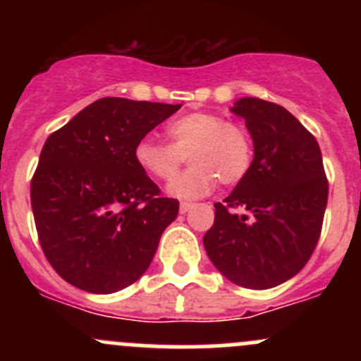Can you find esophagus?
<instances>
[{
    "instance_id": "esophagus-1",
    "label": "esophagus",
    "mask_w": 361,
    "mask_h": 361,
    "mask_svg": "<svg viewBox=\"0 0 361 361\" xmlns=\"http://www.w3.org/2000/svg\"><path fill=\"white\" fill-rule=\"evenodd\" d=\"M192 207H194V204H192V202H181V204H180V213H181V214L188 213V211H190Z\"/></svg>"
}]
</instances>
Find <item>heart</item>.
Instances as JSON below:
<instances>
[{"mask_svg":"<svg viewBox=\"0 0 361 361\" xmlns=\"http://www.w3.org/2000/svg\"><path fill=\"white\" fill-rule=\"evenodd\" d=\"M169 143L143 137L134 148L137 166L157 180H170L185 157L191 166L167 185L169 195L197 199L221 185L239 183L253 157L250 134L239 123L214 113L195 111L173 120L166 129Z\"/></svg>","mask_w":361,"mask_h":361,"instance_id":"heart-1","label":"heart"}]
</instances>
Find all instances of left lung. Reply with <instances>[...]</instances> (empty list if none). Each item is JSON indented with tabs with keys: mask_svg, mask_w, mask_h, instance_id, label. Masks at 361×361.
Wrapping results in <instances>:
<instances>
[{
	"mask_svg": "<svg viewBox=\"0 0 361 361\" xmlns=\"http://www.w3.org/2000/svg\"><path fill=\"white\" fill-rule=\"evenodd\" d=\"M232 113L245 118L255 157L231 195L214 204L204 248L228 281L272 288L293 278L318 245L329 201L322 150L279 104L241 97Z\"/></svg>",
	"mask_w": 361,
	"mask_h": 361,
	"instance_id": "1",
	"label": "left lung"
}]
</instances>
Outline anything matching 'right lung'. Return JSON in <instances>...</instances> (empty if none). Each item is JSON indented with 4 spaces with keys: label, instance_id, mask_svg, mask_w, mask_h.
Returning <instances> with one entry per match:
<instances>
[{
    "label": "right lung",
    "instance_id": "obj_1",
    "mask_svg": "<svg viewBox=\"0 0 361 361\" xmlns=\"http://www.w3.org/2000/svg\"><path fill=\"white\" fill-rule=\"evenodd\" d=\"M181 104L103 97L47 137L31 207L47 260L69 285L113 293L136 283L178 214L134 148Z\"/></svg>",
    "mask_w": 361,
    "mask_h": 361
}]
</instances>
